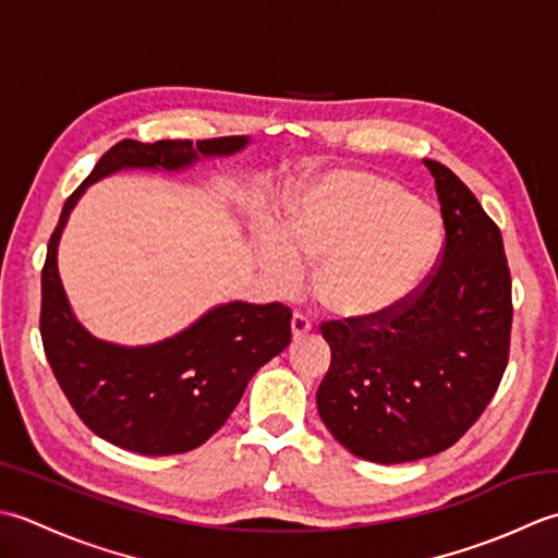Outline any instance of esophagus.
Segmentation results:
<instances>
[{"label":"esophagus","instance_id":"34e87169","mask_svg":"<svg viewBox=\"0 0 558 558\" xmlns=\"http://www.w3.org/2000/svg\"><path fill=\"white\" fill-rule=\"evenodd\" d=\"M311 329H313L311 315H308V313H303V311H295V313H293V317H291V335H293V339H295V337L308 335Z\"/></svg>","mask_w":558,"mask_h":558}]
</instances>
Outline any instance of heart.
Listing matches in <instances>:
<instances>
[{
  "label": "heart",
  "instance_id": "1",
  "mask_svg": "<svg viewBox=\"0 0 558 558\" xmlns=\"http://www.w3.org/2000/svg\"><path fill=\"white\" fill-rule=\"evenodd\" d=\"M440 245L438 214L395 180L339 173L291 209L281 238H265L259 265L277 291L317 267V295L342 313H375L402 301L434 263Z\"/></svg>",
  "mask_w": 558,
  "mask_h": 558
}]
</instances>
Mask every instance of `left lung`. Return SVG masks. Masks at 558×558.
Returning a JSON list of instances; mask_svg holds the SVG:
<instances>
[{
    "label": "left lung",
    "mask_w": 558,
    "mask_h": 558,
    "mask_svg": "<svg viewBox=\"0 0 558 558\" xmlns=\"http://www.w3.org/2000/svg\"><path fill=\"white\" fill-rule=\"evenodd\" d=\"M436 178L446 241L402 301L320 325L332 351L317 412L356 458L397 464L454 446L492 402L510 354L504 238L448 166Z\"/></svg>",
    "instance_id": "8db88e82"
}]
</instances>
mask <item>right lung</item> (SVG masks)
<instances>
[{"label":"right lung","instance_id":"right-lung-1","mask_svg":"<svg viewBox=\"0 0 558 558\" xmlns=\"http://www.w3.org/2000/svg\"><path fill=\"white\" fill-rule=\"evenodd\" d=\"M245 136L219 140H122L98 158L66 197L43 265L40 337L57 383L78 418L112 446L140 454L199 448L241 402L247 380L291 342L283 303H229L161 344L124 349L98 342L74 320L57 275V243L86 185L120 168H183L199 156L233 154Z\"/></svg>","mask_w":558,"mask_h":558}]
</instances>
